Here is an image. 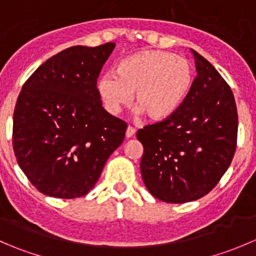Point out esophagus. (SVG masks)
Returning <instances> with one entry per match:
<instances>
[{
  "label": "esophagus",
  "instance_id": "34e87169",
  "mask_svg": "<svg viewBox=\"0 0 256 256\" xmlns=\"http://www.w3.org/2000/svg\"><path fill=\"white\" fill-rule=\"evenodd\" d=\"M136 132V128H132V126H128V128H126V138H132L134 135H135Z\"/></svg>",
  "mask_w": 256,
  "mask_h": 256
}]
</instances>
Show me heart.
Listing matches in <instances>:
<instances>
[{"label":"heart","mask_w":256,"mask_h":256,"mask_svg":"<svg viewBox=\"0 0 256 256\" xmlns=\"http://www.w3.org/2000/svg\"><path fill=\"white\" fill-rule=\"evenodd\" d=\"M114 73L98 79L96 92L105 109L118 114L134 102L150 120L162 121L177 112L190 94L193 66L183 56L164 50H142L121 59Z\"/></svg>","instance_id":"b5f03b06"}]
</instances>
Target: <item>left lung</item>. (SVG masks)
<instances>
[{"label":"left lung","mask_w":256,"mask_h":256,"mask_svg":"<svg viewBox=\"0 0 256 256\" xmlns=\"http://www.w3.org/2000/svg\"><path fill=\"white\" fill-rule=\"evenodd\" d=\"M197 76L172 116L136 134L141 174L148 192L167 203L197 200L230 166L238 138L233 92L216 69L192 49Z\"/></svg>","instance_id":"8db88e82"}]
</instances>
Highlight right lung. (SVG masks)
<instances>
[{
	"instance_id": "add662e5",
	"label": "right lung",
	"mask_w": 256,
	"mask_h": 256,
	"mask_svg": "<svg viewBox=\"0 0 256 256\" xmlns=\"http://www.w3.org/2000/svg\"><path fill=\"white\" fill-rule=\"evenodd\" d=\"M114 48L109 42L64 49L22 86L14 112V151L20 170L43 194L85 196L122 144L128 125L102 108L96 92Z\"/></svg>"
}]
</instances>
